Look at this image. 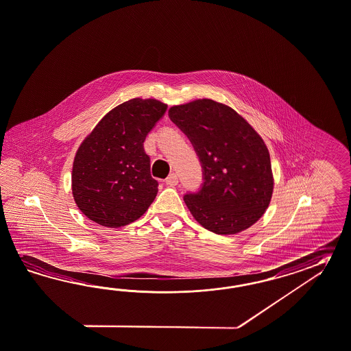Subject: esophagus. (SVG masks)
Masks as SVG:
<instances>
[{"mask_svg": "<svg viewBox=\"0 0 351 351\" xmlns=\"http://www.w3.org/2000/svg\"><path fill=\"white\" fill-rule=\"evenodd\" d=\"M165 184H167V186H169V187H174V186H177V184H178V177H177V174L171 173V176L165 180Z\"/></svg>", "mask_w": 351, "mask_h": 351, "instance_id": "1", "label": "esophagus"}]
</instances>
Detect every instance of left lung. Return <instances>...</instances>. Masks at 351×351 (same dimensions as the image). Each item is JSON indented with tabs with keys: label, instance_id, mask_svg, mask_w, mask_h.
Returning a JSON list of instances; mask_svg holds the SVG:
<instances>
[{
	"label": "left lung",
	"instance_id": "obj_1",
	"mask_svg": "<svg viewBox=\"0 0 351 351\" xmlns=\"http://www.w3.org/2000/svg\"><path fill=\"white\" fill-rule=\"evenodd\" d=\"M169 117L189 136L202 162L201 191L184 196L198 224L215 234H238L270 205V153L257 131L229 106L196 99L173 106Z\"/></svg>",
	"mask_w": 351,
	"mask_h": 351
}]
</instances>
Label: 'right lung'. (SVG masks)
I'll return each instance as SVG.
<instances>
[{
	"instance_id": "add662e5",
	"label": "right lung",
	"mask_w": 351,
	"mask_h": 351,
	"mask_svg": "<svg viewBox=\"0 0 351 351\" xmlns=\"http://www.w3.org/2000/svg\"><path fill=\"white\" fill-rule=\"evenodd\" d=\"M167 107L153 98L127 100L82 140L72 164V196L91 221L125 226L153 204L159 183L152 177L144 141Z\"/></svg>"
}]
</instances>
